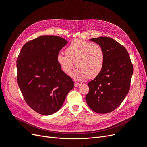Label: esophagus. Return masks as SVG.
Returning <instances> with one entry per match:
<instances>
[{
  "label": "esophagus",
  "mask_w": 147,
  "mask_h": 147,
  "mask_svg": "<svg viewBox=\"0 0 147 147\" xmlns=\"http://www.w3.org/2000/svg\"><path fill=\"white\" fill-rule=\"evenodd\" d=\"M81 84L80 83V82H75V84H74V85H75V87H78Z\"/></svg>",
  "instance_id": "esophagus-1"
}]
</instances>
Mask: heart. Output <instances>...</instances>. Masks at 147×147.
Instances as JSON below:
<instances>
[{"label": "heart", "instance_id": "heart-1", "mask_svg": "<svg viewBox=\"0 0 147 147\" xmlns=\"http://www.w3.org/2000/svg\"><path fill=\"white\" fill-rule=\"evenodd\" d=\"M66 54L59 53L57 61L62 71L66 74H71L76 63L78 69L73 74L75 79L94 78L102 72L105 55L100 45L74 39L66 48Z\"/></svg>", "mask_w": 147, "mask_h": 147}]
</instances>
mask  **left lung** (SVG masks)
Instances as JSON below:
<instances>
[{
    "label": "left lung",
    "instance_id": "obj_1",
    "mask_svg": "<svg viewBox=\"0 0 147 147\" xmlns=\"http://www.w3.org/2000/svg\"><path fill=\"white\" fill-rule=\"evenodd\" d=\"M90 40L102 47L105 57L100 74L88 83L86 100L95 113L107 114L119 107L129 93L134 67L126 49L116 40L108 37Z\"/></svg>",
    "mask_w": 147,
    "mask_h": 147
}]
</instances>
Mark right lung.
<instances>
[{
  "label": "right lung",
  "instance_id": "obj_1",
  "mask_svg": "<svg viewBox=\"0 0 147 147\" xmlns=\"http://www.w3.org/2000/svg\"><path fill=\"white\" fill-rule=\"evenodd\" d=\"M67 42L56 36H41L27 42L17 59V81L26 103L45 115L59 111L74 87L62 71L57 55Z\"/></svg>",
  "mask_w": 147,
  "mask_h": 147
}]
</instances>
